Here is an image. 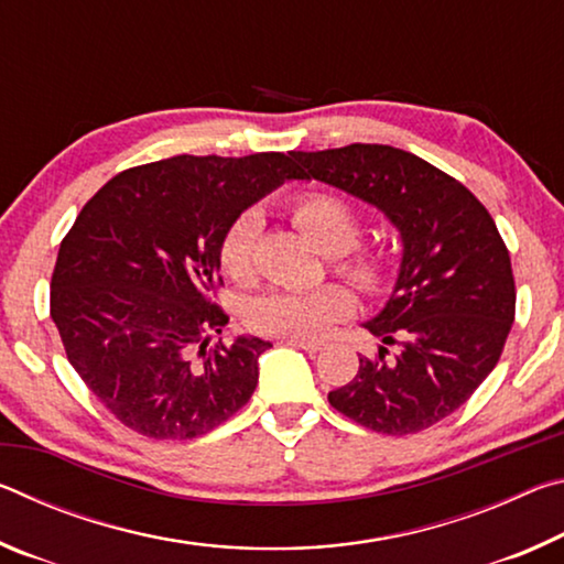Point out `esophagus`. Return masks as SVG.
I'll list each match as a JSON object with an SVG mask.
<instances>
[{
  "label": "esophagus",
  "mask_w": 564,
  "mask_h": 564,
  "mask_svg": "<svg viewBox=\"0 0 564 564\" xmlns=\"http://www.w3.org/2000/svg\"><path fill=\"white\" fill-rule=\"evenodd\" d=\"M283 343H285V346L301 348V350H305V352H318V350L323 348V343H318V340H295V338H285Z\"/></svg>",
  "instance_id": "1"
}]
</instances>
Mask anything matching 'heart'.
Wrapping results in <instances>:
<instances>
[{
	"label": "heart",
	"mask_w": 564,
	"mask_h": 564,
	"mask_svg": "<svg viewBox=\"0 0 564 564\" xmlns=\"http://www.w3.org/2000/svg\"><path fill=\"white\" fill-rule=\"evenodd\" d=\"M293 221L313 238L323 253L338 256L336 271L360 289H376L383 279V263L376 253L352 248L358 241L356 212L340 196L328 191H308L293 198ZM261 236L259 212L238 214L218 243V263L236 281L253 273V251ZM356 311V299L338 283H326L311 291L269 289L248 301L246 326L263 336L316 340L333 323Z\"/></svg>",
	"instance_id": "obj_1"
}]
</instances>
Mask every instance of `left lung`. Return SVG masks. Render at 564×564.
<instances>
[{
    "label": "left lung",
    "instance_id": "left-lung-1",
    "mask_svg": "<svg viewBox=\"0 0 564 564\" xmlns=\"http://www.w3.org/2000/svg\"><path fill=\"white\" fill-rule=\"evenodd\" d=\"M303 178L373 204L398 228L403 259L386 308L366 328L398 345L360 358L328 403L368 431L410 435L460 408L498 366L514 321L508 246L460 181L383 144L291 151Z\"/></svg>",
    "mask_w": 564,
    "mask_h": 564
}]
</instances>
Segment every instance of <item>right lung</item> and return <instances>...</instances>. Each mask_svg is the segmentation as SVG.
<instances>
[{"label": "right lung", "mask_w": 564, "mask_h": 564, "mask_svg": "<svg viewBox=\"0 0 564 564\" xmlns=\"http://www.w3.org/2000/svg\"><path fill=\"white\" fill-rule=\"evenodd\" d=\"M289 178L279 151L174 156L107 181L64 236L52 321L66 358L109 413L154 441H191L238 413L269 340H221L218 243L238 214Z\"/></svg>", "instance_id": "obj_1"}]
</instances>
